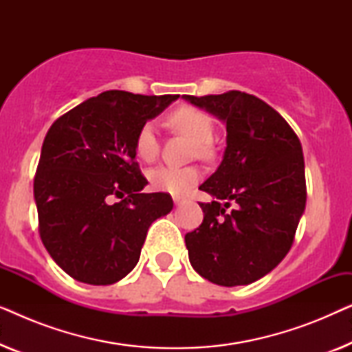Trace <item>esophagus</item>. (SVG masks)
<instances>
[{"label": "esophagus", "instance_id": "esophagus-1", "mask_svg": "<svg viewBox=\"0 0 352 352\" xmlns=\"http://www.w3.org/2000/svg\"><path fill=\"white\" fill-rule=\"evenodd\" d=\"M173 200H175V204L176 205H182V204H184V199H181V197H175V199H173Z\"/></svg>", "mask_w": 352, "mask_h": 352}]
</instances>
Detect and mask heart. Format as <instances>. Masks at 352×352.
Wrapping results in <instances>:
<instances>
[{"mask_svg": "<svg viewBox=\"0 0 352 352\" xmlns=\"http://www.w3.org/2000/svg\"><path fill=\"white\" fill-rule=\"evenodd\" d=\"M170 123L177 131L187 134L192 141L197 142V151H199L201 157L210 155L211 148L208 142L213 139L214 124L208 115L199 109L184 105V107L176 109L170 115ZM134 147H136V153L141 160H155L158 152H160V142H158L155 123L146 122L139 128ZM147 176L152 187H155V189L170 192L173 195H184L197 186V182L201 177V171L197 166L162 165L148 171Z\"/></svg>", "mask_w": 352, "mask_h": 352, "instance_id": "obj_1", "label": "heart"}]
</instances>
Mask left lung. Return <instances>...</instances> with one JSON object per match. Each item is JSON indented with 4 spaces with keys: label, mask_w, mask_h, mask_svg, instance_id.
Returning <instances> with one entry per match:
<instances>
[{
    "label": "left lung",
    "mask_w": 352,
    "mask_h": 352,
    "mask_svg": "<svg viewBox=\"0 0 352 352\" xmlns=\"http://www.w3.org/2000/svg\"><path fill=\"white\" fill-rule=\"evenodd\" d=\"M184 99L219 117L228 131L223 162L200 186L214 200L200 201L204 221L186 234L189 261L216 285H248L271 272L295 240L306 206L301 142L285 118L253 94ZM230 203L234 210L228 212Z\"/></svg>",
    "instance_id": "left-lung-1"
}]
</instances>
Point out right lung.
I'll return each instance as SVG.
<instances>
[{
  "mask_svg": "<svg viewBox=\"0 0 352 352\" xmlns=\"http://www.w3.org/2000/svg\"><path fill=\"white\" fill-rule=\"evenodd\" d=\"M177 98L105 91L51 124L33 181L38 230L75 280H122L138 264L151 224L171 211L170 194L141 192L147 179L134 142L139 128Z\"/></svg>",
  "mask_w": 352,
  "mask_h": 352,
  "instance_id": "1",
  "label": "right lung"
}]
</instances>
